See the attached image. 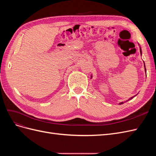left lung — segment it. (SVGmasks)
Segmentation results:
<instances>
[{
  "instance_id": "obj_1",
  "label": "left lung",
  "mask_w": 156,
  "mask_h": 156,
  "mask_svg": "<svg viewBox=\"0 0 156 156\" xmlns=\"http://www.w3.org/2000/svg\"><path fill=\"white\" fill-rule=\"evenodd\" d=\"M140 55H142V51H141V48H140ZM144 69H145V72H146V68H145V64H144ZM92 77L91 76V78H92ZM135 96H136V95H135ZM135 96L130 98L128 100H131V99H133V98ZM128 100H127V101H128ZM123 103H124V102H120V103H119V104H120V105H122V104H123Z\"/></svg>"
}]
</instances>
